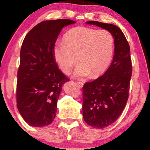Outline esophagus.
I'll list each match as a JSON object with an SVG mask.
<instances>
[{
  "label": "esophagus",
  "mask_w": 150,
  "mask_h": 150,
  "mask_svg": "<svg viewBox=\"0 0 150 150\" xmlns=\"http://www.w3.org/2000/svg\"><path fill=\"white\" fill-rule=\"evenodd\" d=\"M77 85H78L79 87H80V88H82V87H83V85H84V83L83 82H77Z\"/></svg>",
  "instance_id": "1"
}]
</instances>
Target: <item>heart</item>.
Returning a JSON list of instances; mask_svg holds the SVG:
<instances>
[{
    "label": "heart",
    "instance_id": "obj_1",
    "mask_svg": "<svg viewBox=\"0 0 150 150\" xmlns=\"http://www.w3.org/2000/svg\"><path fill=\"white\" fill-rule=\"evenodd\" d=\"M114 53V39L107 30L85 27H74L65 33L63 42H56L53 57L61 70L69 74L77 63L74 75L79 78L98 77L111 64Z\"/></svg>",
    "mask_w": 150,
    "mask_h": 150
}]
</instances>
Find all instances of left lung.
<instances>
[{
	"instance_id": "1",
	"label": "left lung",
	"mask_w": 150,
	"mask_h": 150,
	"mask_svg": "<svg viewBox=\"0 0 150 150\" xmlns=\"http://www.w3.org/2000/svg\"><path fill=\"white\" fill-rule=\"evenodd\" d=\"M86 24L106 30L114 39V56L108 69L82 87L84 120L92 128H104L118 119L128 101L132 75L130 46L116 25L97 21Z\"/></svg>"
}]
</instances>
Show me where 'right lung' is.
<instances>
[{"label": "right lung", "mask_w": 150, "mask_h": 150, "mask_svg": "<svg viewBox=\"0 0 150 150\" xmlns=\"http://www.w3.org/2000/svg\"><path fill=\"white\" fill-rule=\"evenodd\" d=\"M75 23L68 19L43 21L24 39L18 72L17 106L31 126L49 125L56 117L62 85L69 79L58 69L53 48L63 27Z\"/></svg>", "instance_id": "obj_1"}]
</instances>
